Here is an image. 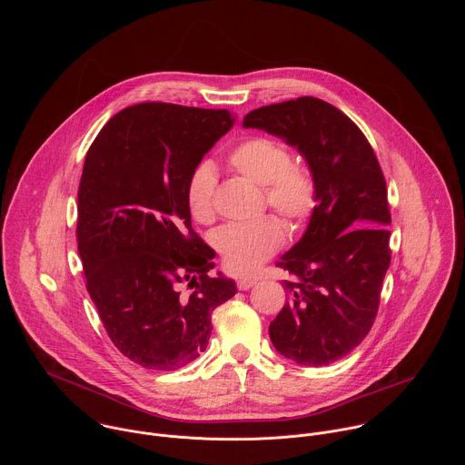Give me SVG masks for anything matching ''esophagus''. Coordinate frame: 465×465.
<instances>
[{
	"label": "esophagus",
	"instance_id": "esophagus-1",
	"mask_svg": "<svg viewBox=\"0 0 465 465\" xmlns=\"http://www.w3.org/2000/svg\"><path fill=\"white\" fill-rule=\"evenodd\" d=\"M256 282H258L256 277H245V279H240V281H238V288H240V290H249V288H252Z\"/></svg>",
	"mask_w": 465,
	"mask_h": 465
}]
</instances>
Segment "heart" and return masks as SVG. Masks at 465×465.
Listing matches in <instances>:
<instances>
[{"mask_svg":"<svg viewBox=\"0 0 465 465\" xmlns=\"http://www.w3.org/2000/svg\"><path fill=\"white\" fill-rule=\"evenodd\" d=\"M227 168L262 186L263 202L290 225H302L317 205V183L308 164L293 161L290 148L268 135L242 139L227 153ZM216 175L199 164L188 177L184 197L190 214L199 223L214 220ZM284 240L281 222L266 214L247 223H231L214 234V247L225 268L232 273H251L268 260Z\"/></svg>","mask_w":465,"mask_h":465,"instance_id":"obj_1","label":"heart"}]
</instances>
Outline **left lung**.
Here are the masks:
<instances>
[{"label": "left lung", "instance_id": "8db88e82", "mask_svg": "<svg viewBox=\"0 0 465 465\" xmlns=\"http://www.w3.org/2000/svg\"><path fill=\"white\" fill-rule=\"evenodd\" d=\"M243 127L295 146L317 183L304 236L277 266L288 302L270 322V340L288 360L322 367L347 356L371 331L391 265V209L378 157L331 104L301 96L251 111Z\"/></svg>", "mask_w": 465, "mask_h": 465}]
</instances>
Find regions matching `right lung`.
<instances>
[{"label": "right lung", "mask_w": 465, "mask_h": 465, "mask_svg": "<svg viewBox=\"0 0 465 465\" xmlns=\"http://www.w3.org/2000/svg\"><path fill=\"white\" fill-rule=\"evenodd\" d=\"M232 124L227 109L146 102L113 116L87 150L76 220L85 288L116 349L144 369L197 360L213 310L236 293L234 281L209 275L214 252L184 197Z\"/></svg>", "instance_id": "add662e5"}]
</instances>
